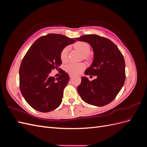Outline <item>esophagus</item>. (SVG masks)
Returning a JSON list of instances; mask_svg holds the SVG:
<instances>
[{
    "label": "esophagus",
    "mask_w": 147,
    "mask_h": 147,
    "mask_svg": "<svg viewBox=\"0 0 147 147\" xmlns=\"http://www.w3.org/2000/svg\"><path fill=\"white\" fill-rule=\"evenodd\" d=\"M69 76H70V78H72V77H74V75H72V74H70V75H69Z\"/></svg>",
    "instance_id": "1"
}]
</instances>
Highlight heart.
I'll use <instances>...</instances> for the list:
<instances>
[{
	"instance_id": "b5f03b06",
	"label": "heart",
	"mask_w": 147,
	"mask_h": 147,
	"mask_svg": "<svg viewBox=\"0 0 147 147\" xmlns=\"http://www.w3.org/2000/svg\"><path fill=\"white\" fill-rule=\"evenodd\" d=\"M74 47L80 51L83 55H86L88 54L90 51V47L88 43L83 42H77L74 45ZM68 51L69 49L67 47L64 48L61 53V61L65 63L68 59ZM85 64L83 63H70L65 67V70L67 72L70 74L76 75L80 73L82 70L85 68Z\"/></svg>"
}]
</instances>
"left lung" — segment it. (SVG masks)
Segmentation results:
<instances>
[{"mask_svg": "<svg viewBox=\"0 0 147 147\" xmlns=\"http://www.w3.org/2000/svg\"><path fill=\"white\" fill-rule=\"evenodd\" d=\"M90 44L94 59L84 74L97 76L90 81L82 77L77 91L87 104L102 107L112 102L121 90L125 82V62L122 53L110 40L95 34L84 35L75 38Z\"/></svg>", "mask_w": 147, "mask_h": 147, "instance_id": "1", "label": "left lung"}]
</instances>
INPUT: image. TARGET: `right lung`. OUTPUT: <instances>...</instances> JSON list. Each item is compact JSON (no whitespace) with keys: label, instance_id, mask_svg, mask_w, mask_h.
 <instances>
[{"label":"right lung","instance_id":"obj_1","mask_svg":"<svg viewBox=\"0 0 147 147\" xmlns=\"http://www.w3.org/2000/svg\"><path fill=\"white\" fill-rule=\"evenodd\" d=\"M75 42L64 35L50 34L38 38L26 53L20 68V88L34 109L46 113L61 104L69 76L63 70L58 78L50 74L61 65L62 50Z\"/></svg>","mask_w":147,"mask_h":147}]
</instances>
